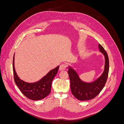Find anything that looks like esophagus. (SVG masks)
I'll return each instance as SVG.
<instances>
[{
  "instance_id": "esophagus-1",
  "label": "esophagus",
  "mask_w": 124,
  "mask_h": 124,
  "mask_svg": "<svg viewBox=\"0 0 124 124\" xmlns=\"http://www.w3.org/2000/svg\"><path fill=\"white\" fill-rule=\"evenodd\" d=\"M66 69V65L65 63H62V64L60 65L59 67V70L60 71H62L65 70Z\"/></svg>"
}]
</instances>
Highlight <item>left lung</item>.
<instances>
[{
    "label": "left lung",
    "mask_w": 124,
    "mask_h": 124,
    "mask_svg": "<svg viewBox=\"0 0 124 124\" xmlns=\"http://www.w3.org/2000/svg\"><path fill=\"white\" fill-rule=\"evenodd\" d=\"M99 49L105 57L103 72L95 81L86 83L82 81L78 73L72 67H69L68 73L70 81V87L73 95L81 101H85L94 98L104 87L106 83L109 70V61L108 54L101 45L99 44Z\"/></svg>",
    "instance_id": "left-lung-1"
}]
</instances>
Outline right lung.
I'll return each instance as SVG.
<instances>
[{"instance_id":"obj_1","label":"right lung","mask_w":124,"mask_h":124,"mask_svg":"<svg viewBox=\"0 0 124 124\" xmlns=\"http://www.w3.org/2000/svg\"><path fill=\"white\" fill-rule=\"evenodd\" d=\"M59 66L51 70L40 80L35 83H27L21 80L14 68V55L13 60V70L15 83L21 92L27 98L33 100L42 99L50 94L52 82L57 73Z\"/></svg>"}]
</instances>
